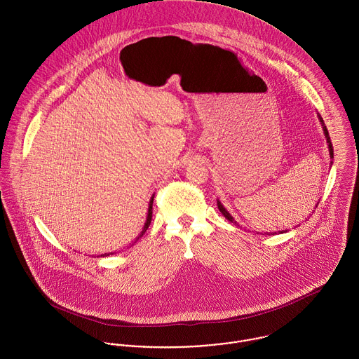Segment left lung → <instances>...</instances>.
I'll use <instances>...</instances> for the list:
<instances>
[{"instance_id": "1", "label": "left lung", "mask_w": 359, "mask_h": 359, "mask_svg": "<svg viewBox=\"0 0 359 359\" xmlns=\"http://www.w3.org/2000/svg\"><path fill=\"white\" fill-rule=\"evenodd\" d=\"M318 117H320V121H321V124H323V130H324V134H325V138H327V143H328V147H330V156H331V158H333V147H332V142L331 138H330V134H328V130H327V127H325V124H324L323 117H321V116H318ZM217 206H219V210L222 213V216H224L226 220L229 221V222H233V224H238V222L235 221V219L228 213V210L222 206V203H221L219 199H217ZM280 232H285V231H280Z\"/></svg>"}]
</instances>
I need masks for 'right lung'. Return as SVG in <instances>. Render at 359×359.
Here are the masks:
<instances>
[{
  "label": "right lung",
  "instance_id": "right-lung-1",
  "mask_svg": "<svg viewBox=\"0 0 359 359\" xmlns=\"http://www.w3.org/2000/svg\"><path fill=\"white\" fill-rule=\"evenodd\" d=\"M153 199H154V195L151 196V199H150V202H149V209H147V217H146V222H144V225H143V228H142V232L139 233L137 241H138L140 236H143V233L146 232V229L149 228V225H150V222H151V217H153ZM109 254H113V252H109ZM109 254H102L101 257H105V255H109Z\"/></svg>",
  "mask_w": 359,
  "mask_h": 359
}]
</instances>
